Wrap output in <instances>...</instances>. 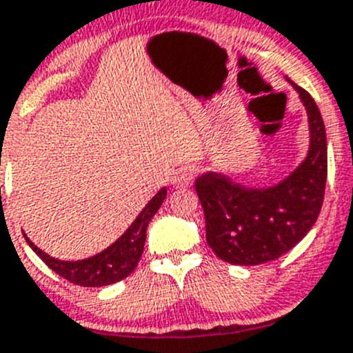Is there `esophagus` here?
Here are the masks:
<instances>
[{
	"mask_svg": "<svg viewBox=\"0 0 353 353\" xmlns=\"http://www.w3.org/2000/svg\"><path fill=\"white\" fill-rule=\"evenodd\" d=\"M193 176H195V169L193 167H181L172 177V184L176 188H188L192 186Z\"/></svg>",
	"mask_w": 353,
	"mask_h": 353,
	"instance_id": "obj_1",
	"label": "esophagus"
}]
</instances>
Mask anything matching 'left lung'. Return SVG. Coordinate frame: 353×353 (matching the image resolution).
Masks as SVG:
<instances>
[{
	"label": "left lung",
	"mask_w": 353,
	"mask_h": 353,
	"mask_svg": "<svg viewBox=\"0 0 353 353\" xmlns=\"http://www.w3.org/2000/svg\"><path fill=\"white\" fill-rule=\"evenodd\" d=\"M292 83V81H291ZM299 92L310 121V150L301 165L272 188H249L207 172L195 183L205 214V235L219 259L261 265L289 252L317 221L327 181V141L321 111Z\"/></svg>",
	"instance_id": "left-lung-1"
}]
</instances>
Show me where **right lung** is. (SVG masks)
I'll use <instances>...</instances> for the list:
<instances>
[{
  "mask_svg": "<svg viewBox=\"0 0 353 353\" xmlns=\"http://www.w3.org/2000/svg\"><path fill=\"white\" fill-rule=\"evenodd\" d=\"M165 196L167 188H161L160 192L148 202L143 212L136 217V221L128 226L127 232L113 245H110L99 254L92 256V258L81 259V261H59V259L50 258L47 252L39 251L26 235L24 239L28 240L32 251L45 261V265L65 281L77 285H83V288L111 285L114 282L123 281L125 276H128L136 270L144 251L148 225H150L151 217L158 212Z\"/></svg>",
  "mask_w": 353,
  "mask_h": 353,
  "instance_id": "1",
  "label": "right lung"
}]
</instances>
